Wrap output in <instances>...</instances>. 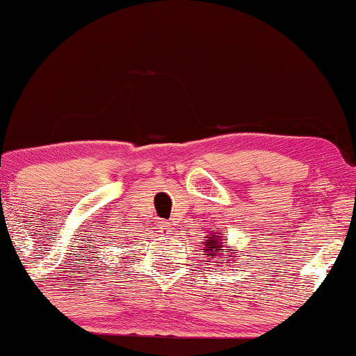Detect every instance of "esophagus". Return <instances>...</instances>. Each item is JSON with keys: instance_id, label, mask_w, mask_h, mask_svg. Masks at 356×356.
<instances>
[{"instance_id": "34e87169", "label": "esophagus", "mask_w": 356, "mask_h": 356, "mask_svg": "<svg viewBox=\"0 0 356 356\" xmlns=\"http://www.w3.org/2000/svg\"><path fill=\"white\" fill-rule=\"evenodd\" d=\"M159 225H161V232H165V234H170V232H171V223L170 222H159Z\"/></svg>"}]
</instances>
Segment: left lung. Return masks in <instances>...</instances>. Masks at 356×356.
Masks as SVG:
<instances>
[{"instance_id": "8db88e82", "label": "left lung", "mask_w": 356, "mask_h": 356, "mask_svg": "<svg viewBox=\"0 0 356 356\" xmlns=\"http://www.w3.org/2000/svg\"><path fill=\"white\" fill-rule=\"evenodd\" d=\"M223 235V232L220 234H213L211 237H205L207 242H205V247H203V250H205V255H220L223 252H229L232 250V247H225L227 245V241L225 238H220ZM232 259L235 257V255H230ZM229 264V262H227Z\"/></svg>"}]
</instances>
